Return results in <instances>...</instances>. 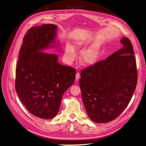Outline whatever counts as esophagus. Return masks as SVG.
Wrapping results in <instances>:
<instances>
[{"label":"esophagus","mask_w":146,"mask_h":146,"mask_svg":"<svg viewBox=\"0 0 146 146\" xmlns=\"http://www.w3.org/2000/svg\"><path fill=\"white\" fill-rule=\"evenodd\" d=\"M80 74L78 72H77L76 74V81L80 79Z\"/></svg>","instance_id":"34e87169"}]
</instances>
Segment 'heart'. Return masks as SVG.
Returning a JSON list of instances; mask_svg holds the SVG:
<instances>
[{
	"instance_id": "heart-1",
	"label": "heart",
	"mask_w": 146,
	"mask_h": 146,
	"mask_svg": "<svg viewBox=\"0 0 146 146\" xmlns=\"http://www.w3.org/2000/svg\"><path fill=\"white\" fill-rule=\"evenodd\" d=\"M88 42L84 40H77L74 42V46L79 50H83L86 46ZM101 52V45L100 43L93 44L88 48L84 50L80 55V62L83 65L91 66L95 64L99 59ZM65 55L66 60L69 62H72L75 60L76 53L73 46L67 44L65 48Z\"/></svg>"
}]
</instances>
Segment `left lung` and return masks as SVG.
<instances>
[{
	"instance_id": "obj_1",
	"label": "left lung",
	"mask_w": 146,
	"mask_h": 146,
	"mask_svg": "<svg viewBox=\"0 0 146 146\" xmlns=\"http://www.w3.org/2000/svg\"><path fill=\"white\" fill-rule=\"evenodd\" d=\"M123 48L81 72L79 84L85 109L96 123H107L123 113L137 82L136 62L129 38L121 40Z\"/></svg>"
}]
</instances>
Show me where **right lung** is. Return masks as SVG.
Returning <instances> with one entry per match:
<instances>
[{
	"instance_id": "1",
	"label": "right lung",
	"mask_w": 146,
	"mask_h": 146,
	"mask_svg": "<svg viewBox=\"0 0 146 146\" xmlns=\"http://www.w3.org/2000/svg\"><path fill=\"white\" fill-rule=\"evenodd\" d=\"M57 26L43 24L29 30L16 66L15 90L30 113L50 119L58 113L64 93L72 85L76 71L58 62L56 54L43 50L58 45Z\"/></svg>"
}]
</instances>
